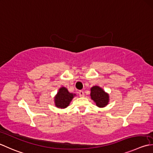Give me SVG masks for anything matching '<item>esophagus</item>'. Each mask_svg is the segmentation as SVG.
Instances as JSON below:
<instances>
[{"instance_id":"obj_1","label":"esophagus","mask_w":153,"mask_h":153,"mask_svg":"<svg viewBox=\"0 0 153 153\" xmlns=\"http://www.w3.org/2000/svg\"><path fill=\"white\" fill-rule=\"evenodd\" d=\"M79 96L81 97H84V92H83V91H79Z\"/></svg>"}]
</instances>
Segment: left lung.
<instances>
[{
  "instance_id": "8db88e82",
  "label": "left lung",
  "mask_w": 153,
  "mask_h": 153,
  "mask_svg": "<svg viewBox=\"0 0 153 153\" xmlns=\"http://www.w3.org/2000/svg\"><path fill=\"white\" fill-rule=\"evenodd\" d=\"M91 99L96 105L100 108L107 106L109 102V95L98 85L93 86L91 88Z\"/></svg>"
}]
</instances>
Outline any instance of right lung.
<instances>
[{
  "label": "right lung",
  "mask_w": 153,
  "mask_h": 153,
  "mask_svg": "<svg viewBox=\"0 0 153 153\" xmlns=\"http://www.w3.org/2000/svg\"><path fill=\"white\" fill-rule=\"evenodd\" d=\"M75 96H76V94L69 92L65 87H61L54 97L55 106L59 109L66 108Z\"/></svg>",
  "instance_id": "add662e5"
}]
</instances>
